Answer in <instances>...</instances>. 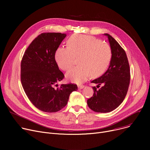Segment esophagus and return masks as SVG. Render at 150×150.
Listing matches in <instances>:
<instances>
[{"label":"esophagus","instance_id":"esophagus-1","mask_svg":"<svg viewBox=\"0 0 150 150\" xmlns=\"http://www.w3.org/2000/svg\"><path fill=\"white\" fill-rule=\"evenodd\" d=\"M78 88L79 89H82L84 88V85H83V84H79L78 85Z\"/></svg>","mask_w":150,"mask_h":150}]
</instances>
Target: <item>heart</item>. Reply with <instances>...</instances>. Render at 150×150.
I'll list each match as a JSON object with an SVG mask.
<instances>
[{"instance_id":"b5f03b06","label":"heart","mask_w":150,"mask_h":150,"mask_svg":"<svg viewBox=\"0 0 150 150\" xmlns=\"http://www.w3.org/2000/svg\"><path fill=\"white\" fill-rule=\"evenodd\" d=\"M67 47H59L54 54L58 67L67 71L78 58V66L66 74L67 79L76 83L87 80L90 76L103 74L111 63L112 52L111 46L91 36L81 34L71 35L67 41Z\"/></svg>"}]
</instances>
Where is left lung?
<instances>
[{"mask_svg":"<svg viewBox=\"0 0 150 150\" xmlns=\"http://www.w3.org/2000/svg\"><path fill=\"white\" fill-rule=\"evenodd\" d=\"M112 52V57L106 72L100 77L91 81L97 84L93 87V96L87 101L88 105L92 111L106 113L109 112L122 103L128 90L130 82V69L125 51L115 39L108 33Z\"/></svg>","mask_w":150,"mask_h":150,"instance_id":"8db88e82","label":"left lung"}]
</instances>
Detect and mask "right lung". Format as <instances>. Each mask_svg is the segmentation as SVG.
I'll return each mask as SVG.
<instances>
[{"label":"right lung","mask_w":150,"mask_h":150,"mask_svg":"<svg viewBox=\"0 0 150 150\" xmlns=\"http://www.w3.org/2000/svg\"><path fill=\"white\" fill-rule=\"evenodd\" d=\"M66 36L61 33H43L31 42L21 64V81L32 104L41 111L55 112L65 107L70 94L78 89L75 84L57 83L64 78L54 58ZM57 88H55V86Z\"/></svg>","instance_id":"right-lung-1"}]
</instances>
